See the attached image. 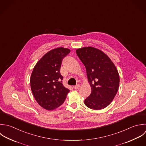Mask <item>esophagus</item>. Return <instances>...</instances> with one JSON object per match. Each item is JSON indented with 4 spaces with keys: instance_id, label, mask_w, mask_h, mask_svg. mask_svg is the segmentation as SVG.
I'll return each mask as SVG.
<instances>
[{
    "instance_id": "1",
    "label": "esophagus",
    "mask_w": 146,
    "mask_h": 146,
    "mask_svg": "<svg viewBox=\"0 0 146 146\" xmlns=\"http://www.w3.org/2000/svg\"><path fill=\"white\" fill-rule=\"evenodd\" d=\"M80 87V84H77V85L74 87V88L75 89H78Z\"/></svg>"
}]
</instances>
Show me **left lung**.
Returning <instances> with one entry per match:
<instances>
[{
	"label": "left lung",
	"mask_w": 146,
	"mask_h": 146,
	"mask_svg": "<svg viewBox=\"0 0 146 146\" xmlns=\"http://www.w3.org/2000/svg\"><path fill=\"white\" fill-rule=\"evenodd\" d=\"M86 68L88 81L92 89L84 101L89 108L99 110L108 106L119 88V76L114 64L102 50L92 46L76 49Z\"/></svg>",
	"instance_id": "8db88e82"
}]
</instances>
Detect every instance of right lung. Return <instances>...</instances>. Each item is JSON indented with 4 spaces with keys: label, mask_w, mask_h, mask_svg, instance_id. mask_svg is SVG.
I'll return each mask as SVG.
<instances>
[{
    "label": "right lung",
    "mask_w": 146,
    "mask_h": 146,
    "mask_svg": "<svg viewBox=\"0 0 146 146\" xmlns=\"http://www.w3.org/2000/svg\"><path fill=\"white\" fill-rule=\"evenodd\" d=\"M68 48L58 47L45 53L36 63L31 78V88L38 105L47 110L60 106L70 90L64 86L60 73L62 60L69 52Z\"/></svg>",
    "instance_id": "add662e5"
}]
</instances>
